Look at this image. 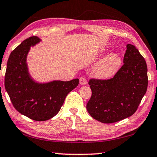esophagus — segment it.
Returning <instances> with one entry per match:
<instances>
[{"instance_id": "1", "label": "esophagus", "mask_w": 157, "mask_h": 157, "mask_svg": "<svg viewBox=\"0 0 157 157\" xmlns=\"http://www.w3.org/2000/svg\"><path fill=\"white\" fill-rule=\"evenodd\" d=\"M86 79L85 78V77H81L80 78H79V84H82V85H84L86 84Z\"/></svg>"}]
</instances>
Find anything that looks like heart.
Returning a JSON list of instances; mask_svg holds the SVG:
<instances>
[{
	"mask_svg": "<svg viewBox=\"0 0 157 157\" xmlns=\"http://www.w3.org/2000/svg\"><path fill=\"white\" fill-rule=\"evenodd\" d=\"M121 63V57L117 54H111L95 66L94 75L99 79L110 78L118 71Z\"/></svg>",
	"mask_w": 157,
	"mask_h": 157,
	"instance_id": "heart-1",
	"label": "heart"
}]
</instances>
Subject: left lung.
Wrapping results in <instances>:
<instances>
[{
  "mask_svg": "<svg viewBox=\"0 0 157 157\" xmlns=\"http://www.w3.org/2000/svg\"><path fill=\"white\" fill-rule=\"evenodd\" d=\"M123 63L112 78L89 81L92 94L86 109L102 123H116L132 116L147 91V64L132 44L127 45Z\"/></svg>",
  "mask_w": 157,
  "mask_h": 157,
  "instance_id": "left-lung-1",
  "label": "left lung"
}]
</instances>
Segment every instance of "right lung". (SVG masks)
I'll return each instance as SVG.
<instances>
[{
    "label": "right lung",
    "instance_id": "1",
    "mask_svg": "<svg viewBox=\"0 0 157 157\" xmlns=\"http://www.w3.org/2000/svg\"><path fill=\"white\" fill-rule=\"evenodd\" d=\"M40 41L33 36L16 48L9 57L5 75V87L13 106L18 112L36 121L49 120L56 115L66 95L79 84V79L45 84L32 79L26 58L30 47Z\"/></svg>",
    "mask_w": 157,
    "mask_h": 157
}]
</instances>
